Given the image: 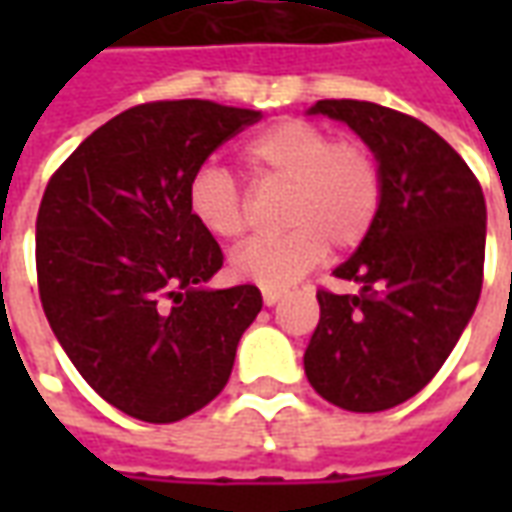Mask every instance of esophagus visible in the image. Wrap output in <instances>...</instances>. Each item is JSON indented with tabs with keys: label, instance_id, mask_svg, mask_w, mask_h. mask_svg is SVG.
Masks as SVG:
<instances>
[{
	"label": "esophagus",
	"instance_id": "34e87169",
	"mask_svg": "<svg viewBox=\"0 0 512 512\" xmlns=\"http://www.w3.org/2000/svg\"><path fill=\"white\" fill-rule=\"evenodd\" d=\"M282 299V290H263V301H266V307H274L277 301Z\"/></svg>",
	"mask_w": 512,
	"mask_h": 512
}]
</instances>
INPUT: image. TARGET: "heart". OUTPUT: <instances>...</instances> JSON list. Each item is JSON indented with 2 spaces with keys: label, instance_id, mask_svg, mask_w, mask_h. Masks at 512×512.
Masks as SVG:
<instances>
[{
  "label": "heart",
  "instance_id": "obj_1",
  "mask_svg": "<svg viewBox=\"0 0 512 512\" xmlns=\"http://www.w3.org/2000/svg\"><path fill=\"white\" fill-rule=\"evenodd\" d=\"M257 183H288L282 222L288 230L249 238L230 255V271L244 282L277 290L299 282L329 255V246L354 249L376 227L384 202V172L359 139H334L307 120H282L241 147ZM189 213L219 241L244 235L246 197L230 169L202 164L186 189Z\"/></svg>",
  "mask_w": 512,
  "mask_h": 512
}]
</instances>
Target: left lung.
<instances>
[{"mask_svg":"<svg viewBox=\"0 0 512 512\" xmlns=\"http://www.w3.org/2000/svg\"><path fill=\"white\" fill-rule=\"evenodd\" d=\"M376 153L384 202L376 227L318 290L321 321L304 351L312 389L345 411H384L439 373L472 318L485 263V197L474 172L422 120L370 101H318Z\"/></svg>","mask_w":512,"mask_h":512,"instance_id":"8db88e82","label":"left lung"}]
</instances>
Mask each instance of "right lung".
<instances>
[{
	"instance_id": "obj_1",
	"label": "right lung",
	"mask_w": 512,
	"mask_h": 512,
	"mask_svg": "<svg viewBox=\"0 0 512 512\" xmlns=\"http://www.w3.org/2000/svg\"><path fill=\"white\" fill-rule=\"evenodd\" d=\"M260 112L153 101L93 131L51 175L35 224L38 290L51 332L106 403L178 422L219 395L263 296L205 290L222 268L186 189L216 147Z\"/></svg>"
}]
</instances>
